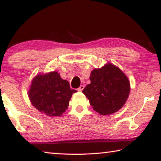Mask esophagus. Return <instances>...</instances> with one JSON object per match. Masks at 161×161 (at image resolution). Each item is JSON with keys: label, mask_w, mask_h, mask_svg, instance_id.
Segmentation results:
<instances>
[{"label": "esophagus", "mask_w": 161, "mask_h": 161, "mask_svg": "<svg viewBox=\"0 0 161 161\" xmlns=\"http://www.w3.org/2000/svg\"><path fill=\"white\" fill-rule=\"evenodd\" d=\"M84 85H81L80 87H79L78 88V91L79 92H81L84 89Z\"/></svg>", "instance_id": "obj_1"}]
</instances>
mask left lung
<instances>
[{
	"instance_id": "1",
	"label": "left lung",
	"mask_w": 161,
	"mask_h": 161,
	"mask_svg": "<svg viewBox=\"0 0 161 161\" xmlns=\"http://www.w3.org/2000/svg\"><path fill=\"white\" fill-rule=\"evenodd\" d=\"M91 83L83 89L94 111L110 115L124 107L130 93V81L119 68L111 63L91 72Z\"/></svg>"
}]
</instances>
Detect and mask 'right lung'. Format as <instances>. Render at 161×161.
<instances>
[{"label":"right lung","instance_id":"right-lung-1","mask_svg":"<svg viewBox=\"0 0 161 161\" xmlns=\"http://www.w3.org/2000/svg\"><path fill=\"white\" fill-rule=\"evenodd\" d=\"M68 81L53 71L37 75L32 79L28 90L32 105L48 116H59L66 111L73 93Z\"/></svg>","mask_w":161,"mask_h":161}]
</instances>
